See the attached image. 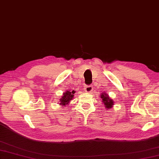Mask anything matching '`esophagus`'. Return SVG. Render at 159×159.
Segmentation results:
<instances>
[{"mask_svg": "<svg viewBox=\"0 0 159 159\" xmlns=\"http://www.w3.org/2000/svg\"><path fill=\"white\" fill-rule=\"evenodd\" d=\"M93 87L92 85H88V86H86L85 90L86 92H92L93 91Z\"/></svg>", "mask_w": 159, "mask_h": 159, "instance_id": "esophagus-1", "label": "esophagus"}]
</instances>
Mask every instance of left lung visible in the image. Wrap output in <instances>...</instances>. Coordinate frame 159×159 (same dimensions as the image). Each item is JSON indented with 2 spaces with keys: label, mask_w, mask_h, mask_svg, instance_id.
<instances>
[{
  "label": "left lung",
  "mask_w": 159,
  "mask_h": 159,
  "mask_svg": "<svg viewBox=\"0 0 159 159\" xmlns=\"http://www.w3.org/2000/svg\"><path fill=\"white\" fill-rule=\"evenodd\" d=\"M101 98L102 100V102L104 104V106L107 109H111L113 105V101L109 98V96L106 93H102L101 96Z\"/></svg>",
  "instance_id": "left-lung-1"
}]
</instances>
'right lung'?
I'll list each match as a JSON object with an SVG mask.
<instances>
[{
    "label": "right lung",
    "mask_w": 159,
    "mask_h": 159,
    "mask_svg": "<svg viewBox=\"0 0 159 159\" xmlns=\"http://www.w3.org/2000/svg\"><path fill=\"white\" fill-rule=\"evenodd\" d=\"M74 91H67L66 92V93H63V96L61 97L62 98H61V101H60V104H62V105L65 106L66 104H67V103H69V102L70 100H72V99L74 97Z\"/></svg>",
    "instance_id": "add662e5"
}]
</instances>
